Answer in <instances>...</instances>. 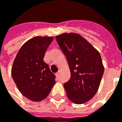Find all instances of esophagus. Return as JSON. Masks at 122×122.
I'll use <instances>...</instances> for the list:
<instances>
[{
	"label": "esophagus",
	"mask_w": 122,
	"mask_h": 122,
	"mask_svg": "<svg viewBox=\"0 0 122 122\" xmlns=\"http://www.w3.org/2000/svg\"><path fill=\"white\" fill-rule=\"evenodd\" d=\"M56 77L59 78V72H57V73H56Z\"/></svg>",
	"instance_id": "obj_1"
}]
</instances>
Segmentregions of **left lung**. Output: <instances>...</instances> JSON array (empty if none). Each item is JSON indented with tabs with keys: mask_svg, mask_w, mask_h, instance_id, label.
Instances as JSON below:
<instances>
[{
	"mask_svg": "<svg viewBox=\"0 0 122 122\" xmlns=\"http://www.w3.org/2000/svg\"><path fill=\"white\" fill-rule=\"evenodd\" d=\"M66 57L71 73L64 84L68 98L77 104L86 103L96 94L104 71L99 52L77 33H63L56 36Z\"/></svg>",
	"mask_w": 122,
	"mask_h": 122,
	"instance_id": "left-lung-1",
	"label": "left lung"
}]
</instances>
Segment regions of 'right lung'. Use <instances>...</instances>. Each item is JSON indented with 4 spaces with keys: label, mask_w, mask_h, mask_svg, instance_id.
Instances as JSON below:
<instances>
[{
    "label": "right lung",
    "mask_w": 122,
    "mask_h": 122,
    "mask_svg": "<svg viewBox=\"0 0 122 122\" xmlns=\"http://www.w3.org/2000/svg\"><path fill=\"white\" fill-rule=\"evenodd\" d=\"M52 36H35L22 45L13 61L11 76L24 97L40 102L49 95L56 83L55 76L43 61Z\"/></svg>",
    "instance_id": "1"
}]
</instances>
